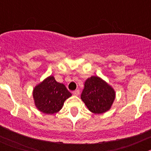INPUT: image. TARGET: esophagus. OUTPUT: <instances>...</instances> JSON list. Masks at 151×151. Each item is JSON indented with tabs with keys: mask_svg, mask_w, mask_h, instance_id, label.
<instances>
[{
	"mask_svg": "<svg viewBox=\"0 0 151 151\" xmlns=\"http://www.w3.org/2000/svg\"><path fill=\"white\" fill-rule=\"evenodd\" d=\"M72 93L74 94V96H79V95H80V91H79V90H76V91H73Z\"/></svg>",
	"mask_w": 151,
	"mask_h": 151,
	"instance_id": "34e87169",
	"label": "esophagus"
}]
</instances>
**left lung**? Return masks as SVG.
<instances>
[{
	"instance_id": "left-lung-1",
	"label": "left lung",
	"mask_w": 151,
	"mask_h": 151,
	"mask_svg": "<svg viewBox=\"0 0 151 151\" xmlns=\"http://www.w3.org/2000/svg\"><path fill=\"white\" fill-rule=\"evenodd\" d=\"M115 98L113 88L100 77L93 76L85 81L81 99L91 112L101 114L110 109Z\"/></svg>"
}]
</instances>
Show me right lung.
<instances>
[{
    "label": "right lung",
    "mask_w": 151,
    "mask_h": 151,
    "mask_svg": "<svg viewBox=\"0 0 151 151\" xmlns=\"http://www.w3.org/2000/svg\"><path fill=\"white\" fill-rule=\"evenodd\" d=\"M37 109L45 114H54L61 109L63 103L71 96L64 85L50 76L35 87L33 92Z\"/></svg>",
    "instance_id": "add662e5"
}]
</instances>
